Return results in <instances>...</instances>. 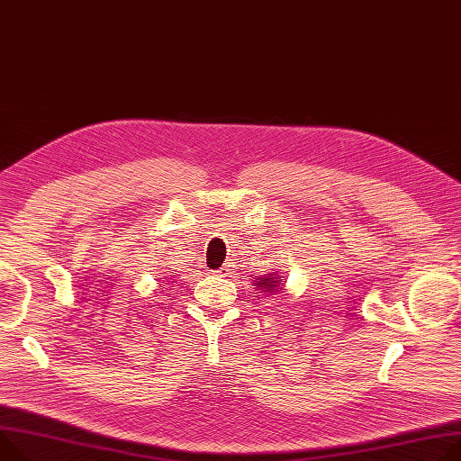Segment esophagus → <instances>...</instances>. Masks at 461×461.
I'll return each mask as SVG.
<instances>
[{"mask_svg":"<svg viewBox=\"0 0 461 461\" xmlns=\"http://www.w3.org/2000/svg\"><path fill=\"white\" fill-rule=\"evenodd\" d=\"M226 272H228V268H224V267H222V268H219V270H217V274H219V276H224V274H226Z\"/></svg>","mask_w":461,"mask_h":461,"instance_id":"1","label":"esophagus"}]
</instances>
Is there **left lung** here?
I'll use <instances>...</instances> for the list:
<instances>
[{
	"mask_svg": "<svg viewBox=\"0 0 461 461\" xmlns=\"http://www.w3.org/2000/svg\"><path fill=\"white\" fill-rule=\"evenodd\" d=\"M254 286H256L258 290H261V292H267V294H274V292L281 286V277H279L276 272H272V274L261 276V277L256 281Z\"/></svg>",
	"mask_w": 461,
	"mask_h": 461,
	"instance_id": "obj_1",
	"label": "left lung"
}]
</instances>
